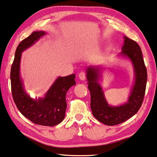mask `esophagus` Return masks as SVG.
<instances>
[{"mask_svg":"<svg viewBox=\"0 0 157 157\" xmlns=\"http://www.w3.org/2000/svg\"><path fill=\"white\" fill-rule=\"evenodd\" d=\"M79 78L82 81H84L85 79H86V74H85V73L81 72L80 73H79Z\"/></svg>","mask_w":157,"mask_h":157,"instance_id":"34e87169","label":"esophagus"}]
</instances>
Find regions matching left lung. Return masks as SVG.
Listing matches in <instances>:
<instances>
[{"label":"left lung","instance_id":"8db88e82","mask_svg":"<svg viewBox=\"0 0 157 157\" xmlns=\"http://www.w3.org/2000/svg\"><path fill=\"white\" fill-rule=\"evenodd\" d=\"M124 39L122 52L118 56L129 60L134 73V82L127 102L118 105H111L107 102L100 84L106 69L103 65H91L86 69L92 113L99 122L108 126L121 124L136 114L142 105L146 91L147 71L142 50L133 40L126 36Z\"/></svg>","mask_w":157,"mask_h":157}]
</instances>
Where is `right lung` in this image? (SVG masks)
<instances>
[{
  "label": "right lung",
  "mask_w": 157,
  "mask_h": 157,
  "mask_svg": "<svg viewBox=\"0 0 157 157\" xmlns=\"http://www.w3.org/2000/svg\"><path fill=\"white\" fill-rule=\"evenodd\" d=\"M44 30L35 31L18 45L11 69V91L14 102L24 116L33 123L52 127L60 123L65 116L66 94L69 89L76 84L75 75L58 77L44 97L33 98L26 93L20 74L21 53L31 47L43 36Z\"/></svg>",
  "instance_id": "obj_1"
}]
</instances>
